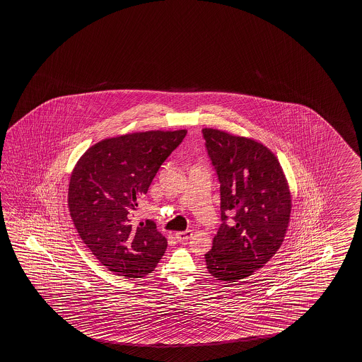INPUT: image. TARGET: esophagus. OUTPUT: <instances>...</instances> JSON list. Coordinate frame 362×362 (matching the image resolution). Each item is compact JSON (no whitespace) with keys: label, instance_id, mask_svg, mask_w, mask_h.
I'll return each mask as SVG.
<instances>
[{"label":"esophagus","instance_id":"esophagus-1","mask_svg":"<svg viewBox=\"0 0 362 362\" xmlns=\"http://www.w3.org/2000/svg\"><path fill=\"white\" fill-rule=\"evenodd\" d=\"M192 232L191 230H185V232H177L175 233V239L177 242H185L187 239L191 238Z\"/></svg>","mask_w":362,"mask_h":362}]
</instances>
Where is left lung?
Masks as SVG:
<instances>
[{
	"mask_svg": "<svg viewBox=\"0 0 362 362\" xmlns=\"http://www.w3.org/2000/svg\"><path fill=\"white\" fill-rule=\"evenodd\" d=\"M220 182L223 224L205 255L209 273L233 283L252 275L279 250L291 218L286 174L267 146L224 130H202ZM235 212L233 221L226 223Z\"/></svg>",
	"mask_w": 362,
	"mask_h": 362,
	"instance_id": "1",
	"label": "left lung"
}]
</instances>
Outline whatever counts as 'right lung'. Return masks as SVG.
Here are the masks:
<instances>
[{
	"mask_svg": "<svg viewBox=\"0 0 362 362\" xmlns=\"http://www.w3.org/2000/svg\"><path fill=\"white\" fill-rule=\"evenodd\" d=\"M187 130H148L106 138L78 160L68 206L76 232L95 259L125 279L144 278L164 256L168 240L152 220L132 223L160 166Z\"/></svg>",
	"mask_w": 362,
	"mask_h": 362,
	"instance_id": "obj_1",
	"label": "right lung"
}]
</instances>
